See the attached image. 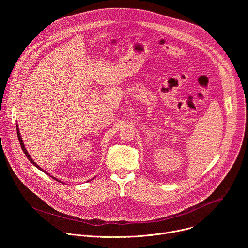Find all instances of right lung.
Returning a JSON list of instances; mask_svg holds the SVG:
<instances>
[{"mask_svg":"<svg viewBox=\"0 0 248 248\" xmlns=\"http://www.w3.org/2000/svg\"><path fill=\"white\" fill-rule=\"evenodd\" d=\"M16 131H17V137H18V140H19V143H20V146H21V149L23 150V153L25 154V156L27 157V159L30 161V163L31 164H33L35 167H36L37 169H39L40 170H42L43 172H45V173H47L48 175H50L51 176V178L52 179H54V180H56V181H58V182H60V183H62L60 180H58L57 178H55V176H53L52 174H50V173H48V171H46L44 169H42L38 164H36V163H35L34 162V160L30 157V155H29V153H28V151L26 150V148H25V146H24V143H23V140H22V138H21V135H20V132H19V129H18V124H16ZM95 178H93V179H91V180H89L88 182H90V181H92V180H94Z\"/></svg>","mask_w":248,"mask_h":248,"instance_id":"1","label":"right lung"}]
</instances>
